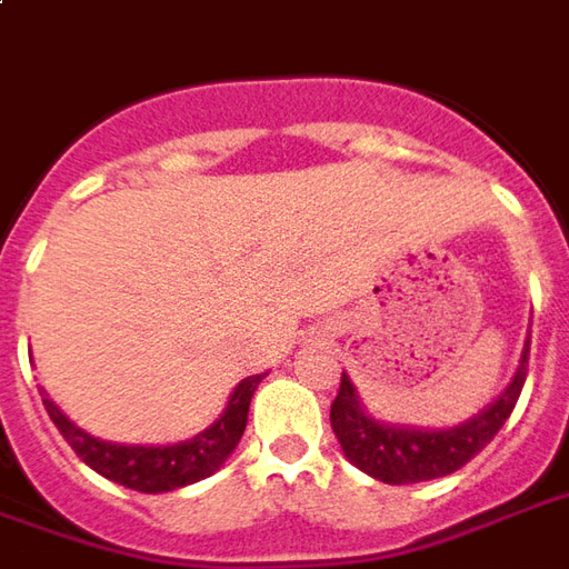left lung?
Here are the masks:
<instances>
[{
  "mask_svg": "<svg viewBox=\"0 0 569 569\" xmlns=\"http://www.w3.org/2000/svg\"><path fill=\"white\" fill-rule=\"evenodd\" d=\"M527 360H530V336L523 341L520 363L506 391L480 409L478 416L450 428H416V425H395L369 416L348 372H341V388L329 409V422L339 437L345 459L369 478L381 483H419V480L443 478L459 471L465 462H471L499 435V428L506 425L518 403L520 388L527 379Z\"/></svg>",
  "mask_w": 569,
  "mask_h": 569,
  "instance_id": "obj_1",
  "label": "left lung"
}]
</instances>
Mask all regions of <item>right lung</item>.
Masks as SVG:
<instances>
[{
	"label": "right lung",
	"mask_w": 569,
	"mask_h": 569,
	"mask_svg": "<svg viewBox=\"0 0 569 569\" xmlns=\"http://www.w3.org/2000/svg\"><path fill=\"white\" fill-rule=\"evenodd\" d=\"M264 376L268 372L240 381L233 388V395L228 397L224 412L206 431L193 435L190 440H181V443H162V447L113 443V440L91 437L77 422H70L49 397H46V409L63 440L101 478L138 492H172L178 487H188V483L216 475L218 468L228 462V456L237 450V443L243 437L246 422H249V403Z\"/></svg>",
	"instance_id": "add662e5"
}]
</instances>
